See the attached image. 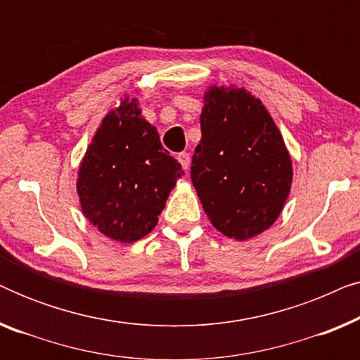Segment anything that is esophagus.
<instances>
[{
    "mask_svg": "<svg viewBox=\"0 0 360 360\" xmlns=\"http://www.w3.org/2000/svg\"><path fill=\"white\" fill-rule=\"evenodd\" d=\"M179 162L184 167V170H188L190 169V154L188 152H181L179 154Z\"/></svg>",
    "mask_w": 360,
    "mask_h": 360,
    "instance_id": "1",
    "label": "esophagus"
}]
</instances>
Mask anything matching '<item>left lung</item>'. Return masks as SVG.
I'll return each mask as SVG.
<instances>
[{
    "instance_id": "8db88e82",
    "label": "left lung",
    "mask_w": 360,
    "mask_h": 360,
    "mask_svg": "<svg viewBox=\"0 0 360 360\" xmlns=\"http://www.w3.org/2000/svg\"><path fill=\"white\" fill-rule=\"evenodd\" d=\"M191 181L211 224L236 240L267 231L282 213L293 169L277 124L245 88L210 86Z\"/></svg>"
}]
</instances>
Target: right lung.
Segmentation results:
<instances>
[{"mask_svg":"<svg viewBox=\"0 0 360 360\" xmlns=\"http://www.w3.org/2000/svg\"><path fill=\"white\" fill-rule=\"evenodd\" d=\"M162 149L155 126L136 98L103 117L83 155L77 179L85 218L116 243H136L155 228L170 191L184 175Z\"/></svg>","mask_w":360,"mask_h":360,"instance_id":"1","label":"right lung"}]
</instances>
